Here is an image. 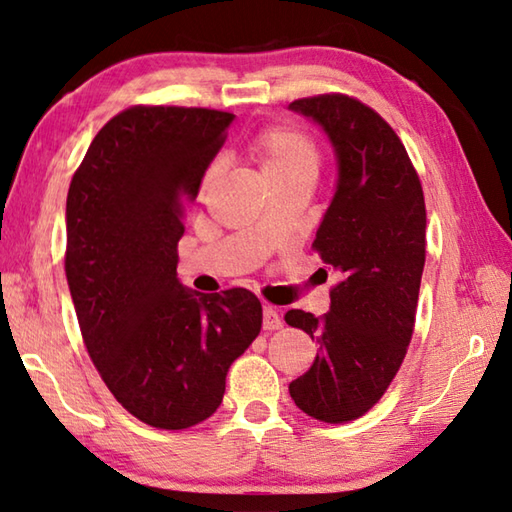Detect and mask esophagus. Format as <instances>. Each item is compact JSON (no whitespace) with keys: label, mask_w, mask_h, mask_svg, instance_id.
I'll list each match as a JSON object with an SVG mask.
<instances>
[{"label":"esophagus","mask_w":512,"mask_h":512,"mask_svg":"<svg viewBox=\"0 0 512 512\" xmlns=\"http://www.w3.org/2000/svg\"><path fill=\"white\" fill-rule=\"evenodd\" d=\"M263 327L267 332H276L283 327V318H281V314H278L276 307H272V305L263 307Z\"/></svg>","instance_id":"obj_1"}]
</instances>
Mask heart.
<instances>
[{
    "instance_id": "obj_1",
    "label": "heart",
    "mask_w": 512,
    "mask_h": 512,
    "mask_svg": "<svg viewBox=\"0 0 512 512\" xmlns=\"http://www.w3.org/2000/svg\"><path fill=\"white\" fill-rule=\"evenodd\" d=\"M254 158L263 171L265 180H285L298 176H316L318 169V149L314 140L305 131L289 127V124H276L258 131L252 138ZM220 173V162H211L207 171L202 173L200 191H205L214 185Z\"/></svg>"
}]
</instances>
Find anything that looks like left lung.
I'll list each match as a JSON object with an SVG mask.
<instances>
[{
    "label": "left lung",
    "mask_w": 512,
    "mask_h": 512,
    "mask_svg": "<svg viewBox=\"0 0 512 512\" xmlns=\"http://www.w3.org/2000/svg\"><path fill=\"white\" fill-rule=\"evenodd\" d=\"M287 109L318 124L334 149V196L314 247L341 276L325 316L285 314L318 343L289 394L310 417L343 423L383 397L406 356L426 263V202L406 147L370 106L318 95Z\"/></svg>",
    "instance_id": "8db88e82"
}]
</instances>
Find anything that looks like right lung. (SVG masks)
Here are the masks:
<instances>
[{"mask_svg":"<svg viewBox=\"0 0 512 512\" xmlns=\"http://www.w3.org/2000/svg\"><path fill=\"white\" fill-rule=\"evenodd\" d=\"M236 115L133 106L93 138L66 198V281L89 356L133 417L182 430L223 403L229 365L263 325L247 289L178 278L187 202Z\"/></svg>","mask_w":512,"mask_h":512,"instance_id":"add662e5","label":"right lung"}]
</instances>
